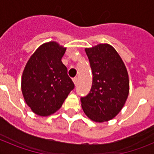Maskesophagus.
I'll return each instance as SVG.
<instances>
[{
    "mask_svg": "<svg viewBox=\"0 0 154 154\" xmlns=\"http://www.w3.org/2000/svg\"><path fill=\"white\" fill-rule=\"evenodd\" d=\"M72 81H73V82H74L75 85H77V83H78V79L76 78V77H75V78H73Z\"/></svg>",
    "mask_w": 154,
    "mask_h": 154,
    "instance_id": "1",
    "label": "esophagus"
}]
</instances>
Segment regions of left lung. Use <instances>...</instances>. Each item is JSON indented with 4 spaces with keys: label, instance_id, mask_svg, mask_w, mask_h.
I'll use <instances>...</instances> for the list:
<instances>
[{
    "label": "left lung",
    "instance_id": "8db88e82",
    "mask_svg": "<svg viewBox=\"0 0 154 154\" xmlns=\"http://www.w3.org/2000/svg\"><path fill=\"white\" fill-rule=\"evenodd\" d=\"M92 72L89 93L81 98L85 115L96 123L113 119L125 105L130 92L126 65L112 46L99 44L85 49Z\"/></svg>",
    "mask_w": 154,
    "mask_h": 154
}]
</instances>
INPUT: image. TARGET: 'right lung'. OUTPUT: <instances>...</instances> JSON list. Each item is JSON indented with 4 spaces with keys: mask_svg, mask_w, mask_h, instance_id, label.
<instances>
[{
    "mask_svg": "<svg viewBox=\"0 0 154 154\" xmlns=\"http://www.w3.org/2000/svg\"><path fill=\"white\" fill-rule=\"evenodd\" d=\"M65 50L56 42L44 43L30 57L23 71L21 91L24 101L40 116L58 111L74 89L62 62Z\"/></svg>",
    "mask_w": 154,
    "mask_h": 154,
    "instance_id": "obj_1",
    "label": "right lung"
}]
</instances>
